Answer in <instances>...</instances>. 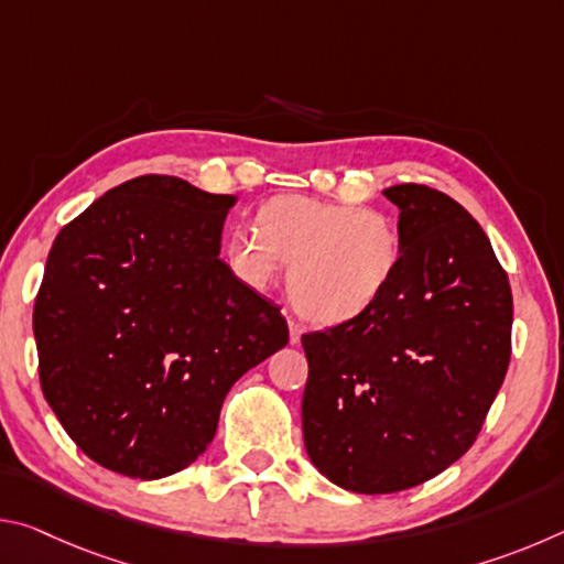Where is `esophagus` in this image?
<instances>
[{
  "mask_svg": "<svg viewBox=\"0 0 564 564\" xmlns=\"http://www.w3.org/2000/svg\"><path fill=\"white\" fill-rule=\"evenodd\" d=\"M289 333H291V343H301V336L305 333V326L299 321H289Z\"/></svg>",
  "mask_w": 564,
  "mask_h": 564,
  "instance_id": "esophagus-1",
  "label": "esophagus"
}]
</instances>
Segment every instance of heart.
<instances>
[{
    "label": "heart",
    "instance_id": "heart-1",
    "mask_svg": "<svg viewBox=\"0 0 564 564\" xmlns=\"http://www.w3.org/2000/svg\"><path fill=\"white\" fill-rule=\"evenodd\" d=\"M259 228H234L226 261L238 281L269 289L291 263L289 295L305 318L338 326L383 299L403 259L398 226L370 208L285 194L256 214Z\"/></svg>",
    "mask_w": 564,
    "mask_h": 564
}]
</instances>
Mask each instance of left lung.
I'll list each match as a JSON object with an SVG mask.
<instances>
[{"mask_svg": "<svg viewBox=\"0 0 564 564\" xmlns=\"http://www.w3.org/2000/svg\"><path fill=\"white\" fill-rule=\"evenodd\" d=\"M403 259L366 316L305 333L303 441L343 490L431 480L470 451L505 380L512 291L480 224L443 191H383Z\"/></svg>", "mask_w": 564, "mask_h": 564, "instance_id": "1", "label": "left lung"}]
</instances>
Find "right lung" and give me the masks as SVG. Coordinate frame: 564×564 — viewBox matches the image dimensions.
<instances>
[{"instance_id":"obj_1","label":"right lung","mask_w":564,"mask_h":564,"mask_svg":"<svg viewBox=\"0 0 564 564\" xmlns=\"http://www.w3.org/2000/svg\"><path fill=\"white\" fill-rule=\"evenodd\" d=\"M234 204L147 174L54 238L32 318L42 393L107 470H184L214 441L236 380L289 343L279 305L218 259Z\"/></svg>"}]
</instances>
